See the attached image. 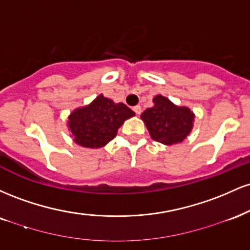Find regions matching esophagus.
I'll use <instances>...</instances> for the list:
<instances>
[{"mask_svg": "<svg viewBox=\"0 0 250 250\" xmlns=\"http://www.w3.org/2000/svg\"><path fill=\"white\" fill-rule=\"evenodd\" d=\"M133 110L135 111V114H136V115H140L142 111V108L140 107V105H135V107L133 108Z\"/></svg>", "mask_w": 250, "mask_h": 250, "instance_id": "esophagus-1", "label": "esophagus"}]
</instances>
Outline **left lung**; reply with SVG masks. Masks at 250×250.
Here are the masks:
<instances>
[{
	"label": "left lung",
	"instance_id": "1",
	"mask_svg": "<svg viewBox=\"0 0 250 250\" xmlns=\"http://www.w3.org/2000/svg\"><path fill=\"white\" fill-rule=\"evenodd\" d=\"M153 102V107L146 109L141 115L151 139L166 146L182 142L193 129V111L175 105L162 95L155 96Z\"/></svg>",
	"mask_w": 250,
	"mask_h": 250
}]
</instances>
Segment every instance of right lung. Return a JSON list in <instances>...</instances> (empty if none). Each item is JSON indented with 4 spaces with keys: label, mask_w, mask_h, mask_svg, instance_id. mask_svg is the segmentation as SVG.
Listing matches in <instances>:
<instances>
[{
    "label": "right lung",
    "mask_w": 250,
    "mask_h": 250,
    "mask_svg": "<svg viewBox=\"0 0 250 250\" xmlns=\"http://www.w3.org/2000/svg\"><path fill=\"white\" fill-rule=\"evenodd\" d=\"M135 113L125 103H115L99 95L90 104L77 108L68 117V128L77 145L101 148L116 136L125 120Z\"/></svg>",
    "instance_id": "1"
}]
</instances>
